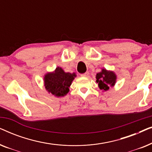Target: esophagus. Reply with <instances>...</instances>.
<instances>
[{
	"mask_svg": "<svg viewBox=\"0 0 152 152\" xmlns=\"http://www.w3.org/2000/svg\"><path fill=\"white\" fill-rule=\"evenodd\" d=\"M81 76L82 77H89V72H86L85 73H83L81 75Z\"/></svg>",
	"mask_w": 152,
	"mask_h": 152,
	"instance_id": "1",
	"label": "esophagus"
}]
</instances>
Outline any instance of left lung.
Listing matches in <instances>:
<instances>
[{"mask_svg":"<svg viewBox=\"0 0 152 152\" xmlns=\"http://www.w3.org/2000/svg\"><path fill=\"white\" fill-rule=\"evenodd\" d=\"M96 82L100 90L107 91L109 87L113 86L116 82V75L113 71H109L106 69L102 70L101 72L96 75Z\"/></svg>","mask_w":152,"mask_h":152,"instance_id":"left-lung-1","label":"left lung"}]
</instances>
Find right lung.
I'll use <instances>...</instances> for the list:
<instances>
[{"label":"right lung","mask_w":152,"mask_h":152,"mask_svg":"<svg viewBox=\"0 0 152 152\" xmlns=\"http://www.w3.org/2000/svg\"><path fill=\"white\" fill-rule=\"evenodd\" d=\"M76 74L66 72L61 67L44 76V86L49 93L56 97H63L69 92V88Z\"/></svg>","instance_id":"1"}]
</instances>
